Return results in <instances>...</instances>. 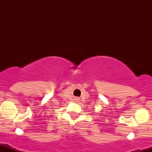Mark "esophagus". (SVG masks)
<instances>
[{"label": "esophagus", "mask_w": 152, "mask_h": 152, "mask_svg": "<svg viewBox=\"0 0 152 152\" xmlns=\"http://www.w3.org/2000/svg\"><path fill=\"white\" fill-rule=\"evenodd\" d=\"M75 100H76V102H78V101H79V99H78V98H76V99H75Z\"/></svg>", "instance_id": "esophagus-1"}]
</instances>
